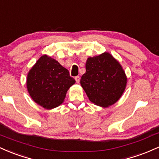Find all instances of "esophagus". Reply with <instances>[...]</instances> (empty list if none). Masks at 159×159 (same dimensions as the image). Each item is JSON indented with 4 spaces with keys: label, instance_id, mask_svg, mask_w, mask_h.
<instances>
[{
    "label": "esophagus",
    "instance_id": "obj_1",
    "mask_svg": "<svg viewBox=\"0 0 159 159\" xmlns=\"http://www.w3.org/2000/svg\"><path fill=\"white\" fill-rule=\"evenodd\" d=\"M75 80H76V82L77 83H80V77L79 76H75Z\"/></svg>",
    "mask_w": 159,
    "mask_h": 159
}]
</instances>
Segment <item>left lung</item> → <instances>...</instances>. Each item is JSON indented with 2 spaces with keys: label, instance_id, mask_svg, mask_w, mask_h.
<instances>
[{
  "label": "left lung",
  "instance_id": "1",
  "mask_svg": "<svg viewBox=\"0 0 159 159\" xmlns=\"http://www.w3.org/2000/svg\"><path fill=\"white\" fill-rule=\"evenodd\" d=\"M85 70L80 83L92 103L107 107L120 98L127 78L122 66L110 53L89 58Z\"/></svg>",
  "mask_w": 159,
  "mask_h": 159
}]
</instances>
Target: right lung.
<instances>
[{
	"instance_id": "1",
	"label": "right lung",
	"mask_w": 159,
	"mask_h": 159,
	"mask_svg": "<svg viewBox=\"0 0 159 159\" xmlns=\"http://www.w3.org/2000/svg\"><path fill=\"white\" fill-rule=\"evenodd\" d=\"M75 82L67 69L45 55L28 73L27 88L35 102L49 110L62 103L67 91Z\"/></svg>"
}]
</instances>
